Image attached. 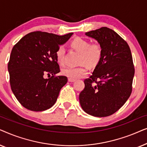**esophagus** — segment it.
<instances>
[{"mask_svg":"<svg viewBox=\"0 0 147 147\" xmlns=\"http://www.w3.org/2000/svg\"><path fill=\"white\" fill-rule=\"evenodd\" d=\"M68 82H76V80L71 79V78H68Z\"/></svg>","mask_w":147,"mask_h":147,"instance_id":"obj_1","label":"esophagus"}]
</instances>
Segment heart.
<instances>
[{"label": "heart", "mask_w": 147, "mask_h": 147, "mask_svg": "<svg viewBox=\"0 0 147 147\" xmlns=\"http://www.w3.org/2000/svg\"><path fill=\"white\" fill-rule=\"evenodd\" d=\"M70 46L80 53L78 67H67L62 69V74L71 79L82 78L88 73V68L84 64L90 67H95L102 59L103 49L99 43H90L89 40L82 37H76L70 43ZM56 59L60 65L64 63V49L58 48L55 53Z\"/></svg>", "instance_id": "obj_1"}]
</instances>
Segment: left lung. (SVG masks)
<instances>
[{"label":"left lung","mask_w":147,"mask_h":147,"mask_svg":"<svg viewBox=\"0 0 147 147\" xmlns=\"http://www.w3.org/2000/svg\"><path fill=\"white\" fill-rule=\"evenodd\" d=\"M97 40L103 49L102 59L89 78L79 99L86 113L105 117L118 111L130 97L134 67L130 49L125 40L108 27L85 33Z\"/></svg>","instance_id":"8db88e82"}]
</instances>
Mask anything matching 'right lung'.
Segmentation results:
<instances>
[{
  "label": "right lung",
  "instance_id": "obj_1",
  "mask_svg": "<svg viewBox=\"0 0 147 147\" xmlns=\"http://www.w3.org/2000/svg\"><path fill=\"white\" fill-rule=\"evenodd\" d=\"M73 33L64 35L33 31L14 45L8 63L10 85L23 107L40 112L54 105L67 78L60 71L55 53ZM52 76L47 79L44 76Z\"/></svg>",
  "mask_w": 147,
  "mask_h": 147
}]
</instances>
